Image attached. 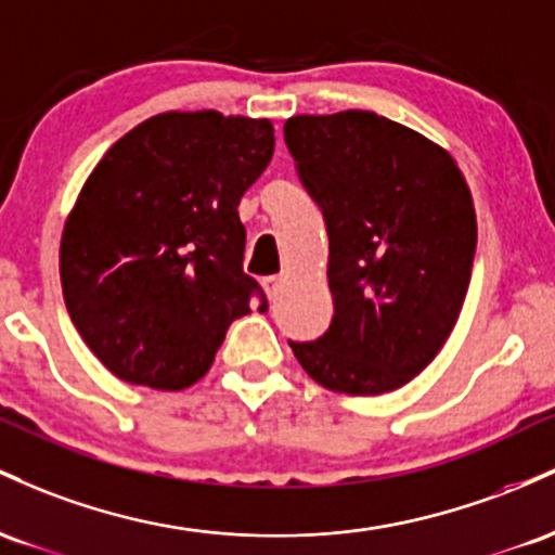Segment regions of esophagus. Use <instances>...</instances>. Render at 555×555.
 Instances as JSON below:
<instances>
[{
	"label": "esophagus",
	"instance_id": "1",
	"mask_svg": "<svg viewBox=\"0 0 555 555\" xmlns=\"http://www.w3.org/2000/svg\"><path fill=\"white\" fill-rule=\"evenodd\" d=\"M280 283H283V280H280L278 275H272V278H264V280H261V288L267 291V296H270V298H275V296H278V288H280Z\"/></svg>",
	"mask_w": 555,
	"mask_h": 555
}]
</instances>
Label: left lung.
<instances>
[{"mask_svg":"<svg viewBox=\"0 0 555 555\" xmlns=\"http://www.w3.org/2000/svg\"><path fill=\"white\" fill-rule=\"evenodd\" d=\"M285 143L322 207L335 317L311 344H291L322 388L379 396L438 357L462 314L477 248L472 191L440 143L346 109L296 115Z\"/></svg>","mask_w":555,"mask_h":555,"instance_id":"8db88e82","label":"left lung"}]
</instances>
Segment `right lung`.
<instances>
[{
    "mask_svg": "<svg viewBox=\"0 0 555 555\" xmlns=\"http://www.w3.org/2000/svg\"><path fill=\"white\" fill-rule=\"evenodd\" d=\"M267 117L162 112L107 149L67 215V314L115 377L183 390L251 311L238 204L270 165Z\"/></svg>",
    "mask_w": 555,
    "mask_h": 555,
    "instance_id": "1",
    "label": "right lung"
}]
</instances>
